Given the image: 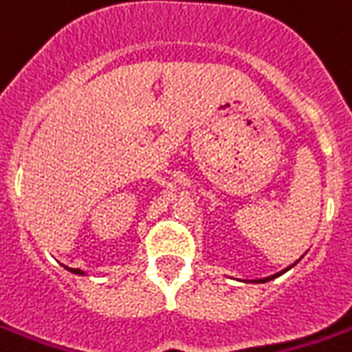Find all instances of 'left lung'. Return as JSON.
Returning <instances> with one entry per match:
<instances>
[{"mask_svg": "<svg viewBox=\"0 0 352 352\" xmlns=\"http://www.w3.org/2000/svg\"><path fill=\"white\" fill-rule=\"evenodd\" d=\"M298 260H300V258H298ZM298 260H296V262H298ZM296 262H295V264H296ZM295 264H291V266L285 267V270H281V272H279V274H274V276L262 277V279H250V281H246V283H266V281H272V279H276V277L283 276V274H285V272H289V270H291V267L295 266Z\"/></svg>", "mask_w": 352, "mask_h": 352, "instance_id": "1", "label": "left lung"}]
</instances>
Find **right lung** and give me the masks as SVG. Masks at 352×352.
<instances>
[{
	"instance_id": "obj_1",
	"label": "right lung",
	"mask_w": 352,
	"mask_h": 352,
	"mask_svg": "<svg viewBox=\"0 0 352 352\" xmlns=\"http://www.w3.org/2000/svg\"><path fill=\"white\" fill-rule=\"evenodd\" d=\"M63 267H65V270H69L71 274H76V276H86L85 272H82V270H78V267H67V266H63Z\"/></svg>"
}]
</instances>
